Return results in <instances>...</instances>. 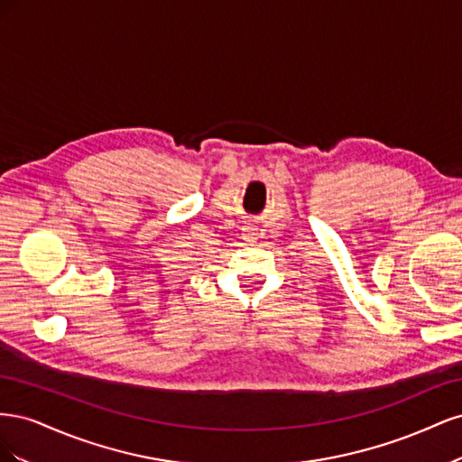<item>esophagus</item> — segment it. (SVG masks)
<instances>
[{"label":"esophagus","instance_id":"1","mask_svg":"<svg viewBox=\"0 0 462 462\" xmlns=\"http://www.w3.org/2000/svg\"><path fill=\"white\" fill-rule=\"evenodd\" d=\"M248 235H254V229H253V227H250V229H248Z\"/></svg>","mask_w":462,"mask_h":462}]
</instances>
